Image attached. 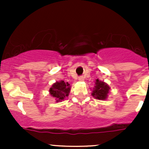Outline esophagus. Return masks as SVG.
<instances>
[{
  "label": "esophagus",
  "mask_w": 149,
  "mask_h": 149,
  "mask_svg": "<svg viewBox=\"0 0 149 149\" xmlns=\"http://www.w3.org/2000/svg\"><path fill=\"white\" fill-rule=\"evenodd\" d=\"M79 81H84V78L83 77V76H80V77L79 78Z\"/></svg>",
  "instance_id": "esophagus-1"
}]
</instances>
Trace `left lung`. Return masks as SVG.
Listing matches in <instances>:
<instances>
[{
    "label": "left lung",
    "mask_w": 149,
    "mask_h": 149,
    "mask_svg": "<svg viewBox=\"0 0 149 149\" xmlns=\"http://www.w3.org/2000/svg\"><path fill=\"white\" fill-rule=\"evenodd\" d=\"M110 87L104 81L99 80L98 79L95 80V85L93 88L91 95L99 100H105L108 97Z\"/></svg>",
    "instance_id": "1"
}]
</instances>
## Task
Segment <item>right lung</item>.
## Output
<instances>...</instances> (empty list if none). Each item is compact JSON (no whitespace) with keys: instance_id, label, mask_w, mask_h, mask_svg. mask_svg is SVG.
<instances>
[{"instance_id":"add662e5","label":"right lung","mask_w":149,"mask_h":149,"mask_svg":"<svg viewBox=\"0 0 149 149\" xmlns=\"http://www.w3.org/2000/svg\"><path fill=\"white\" fill-rule=\"evenodd\" d=\"M70 88L71 87L68 82L65 83L64 81H60L52 84L49 88V92L51 97H54L57 102H58L63 101L66 97H68Z\"/></svg>"}]
</instances>
